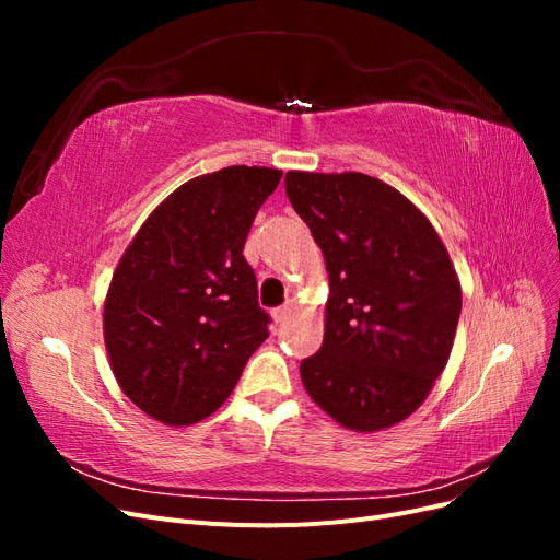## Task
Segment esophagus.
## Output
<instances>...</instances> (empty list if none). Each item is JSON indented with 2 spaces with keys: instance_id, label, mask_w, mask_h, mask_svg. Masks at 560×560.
Listing matches in <instances>:
<instances>
[{
  "instance_id": "34e87169",
  "label": "esophagus",
  "mask_w": 560,
  "mask_h": 560,
  "mask_svg": "<svg viewBox=\"0 0 560 560\" xmlns=\"http://www.w3.org/2000/svg\"><path fill=\"white\" fill-rule=\"evenodd\" d=\"M294 313H296V303L294 301H287L284 306L273 311V322H276V325H282V322L290 319Z\"/></svg>"
}]
</instances>
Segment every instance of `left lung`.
Returning a JSON list of instances; mask_svg holds the SVG:
<instances>
[{"label":"left lung","instance_id":"8db88e82","mask_svg":"<svg viewBox=\"0 0 560 560\" xmlns=\"http://www.w3.org/2000/svg\"><path fill=\"white\" fill-rule=\"evenodd\" d=\"M325 254V338L301 362L311 399L338 425L378 432L428 399L455 341L463 290L448 249L413 202L364 173L284 175Z\"/></svg>","mask_w":560,"mask_h":560}]
</instances>
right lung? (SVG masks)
<instances>
[{
    "instance_id": "add662e5",
    "label": "right lung",
    "mask_w": 560,
    "mask_h": 560,
    "mask_svg": "<svg viewBox=\"0 0 560 560\" xmlns=\"http://www.w3.org/2000/svg\"><path fill=\"white\" fill-rule=\"evenodd\" d=\"M280 177L231 165L184 182L118 259L105 348L118 387L149 418L179 428L214 413L268 338L243 247Z\"/></svg>"
}]
</instances>
